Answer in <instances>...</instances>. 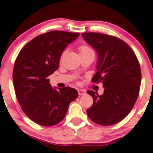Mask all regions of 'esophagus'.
Masks as SVG:
<instances>
[{
  "label": "esophagus",
  "mask_w": 153,
  "mask_h": 153,
  "mask_svg": "<svg viewBox=\"0 0 153 153\" xmlns=\"http://www.w3.org/2000/svg\"><path fill=\"white\" fill-rule=\"evenodd\" d=\"M78 94L79 95H84V94H86V91L84 89H79Z\"/></svg>",
  "instance_id": "obj_1"
}]
</instances>
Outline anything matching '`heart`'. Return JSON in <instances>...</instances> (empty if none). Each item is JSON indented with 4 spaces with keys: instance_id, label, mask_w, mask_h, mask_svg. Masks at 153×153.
I'll return each mask as SVG.
<instances>
[{
    "instance_id": "heart-1",
    "label": "heart",
    "mask_w": 153,
    "mask_h": 153,
    "mask_svg": "<svg viewBox=\"0 0 153 153\" xmlns=\"http://www.w3.org/2000/svg\"><path fill=\"white\" fill-rule=\"evenodd\" d=\"M78 50H79V52L81 57H83V56H91V55L94 56V50L91 48V47L88 46L87 45H85V44L80 45L79 46ZM65 53H66V50L62 52V53L61 54V55H60V57H59L60 61L63 59Z\"/></svg>"
}]
</instances>
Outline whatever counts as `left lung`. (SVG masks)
I'll use <instances>...</instances> for the list:
<instances>
[{
	"label": "left lung",
	"instance_id": "1",
	"mask_svg": "<svg viewBox=\"0 0 153 153\" xmlns=\"http://www.w3.org/2000/svg\"><path fill=\"white\" fill-rule=\"evenodd\" d=\"M82 37L97 51L99 62L92 82H101L102 95L87 91L94 100L86 110L88 118L101 126H112L128 116L140 91L141 71L135 52L118 37L99 33H84Z\"/></svg>",
	"mask_w": 153,
	"mask_h": 153
}]
</instances>
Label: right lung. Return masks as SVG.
I'll use <instances>...</instances> for the list:
<instances>
[{"label":"right lung","mask_w":153,"mask_h":153,"mask_svg":"<svg viewBox=\"0 0 153 153\" xmlns=\"http://www.w3.org/2000/svg\"><path fill=\"white\" fill-rule=\"evenodd\" d=\"M79 35L60 30L42 34L25 45L17 56L13 71L17 99L26 116L37 124H58L78 97V91L69 86L53 89L48 77L59 67L63 50Z\"/></svg>","instance_id":"add662e5"}]
</instances>
